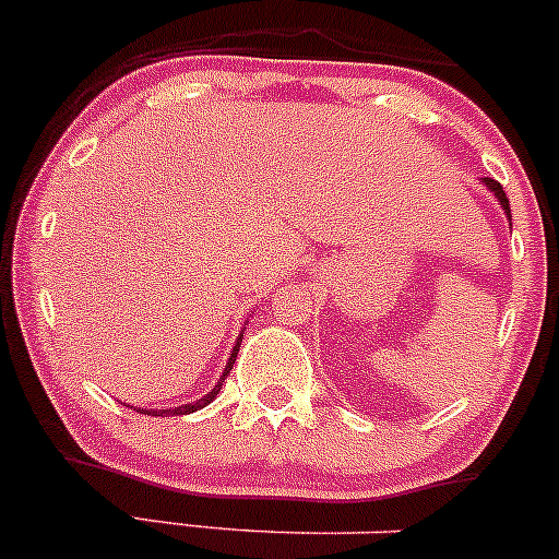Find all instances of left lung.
<instances>
[{
  "label": "left lung",
  "instance_id": "left-lung-1",
  "mask_svg": "<svg viewBox=\"0 0 559 559\" xmlns=\"http://www.w3.org/2000/svg\"><path fill=\"white\" fill-rule=\"evenodd\" d=\"M483 183H485V189H488V191H493V197H496V200H498V205L503 207V213H507V218L512 221V210H509V200H507V194H503L501 183L493 181V178H483ZM509 226H512V224H509Z\"/></svg>",
  "mask_w": 559,
  "mask_h": 559
}]
</instances>
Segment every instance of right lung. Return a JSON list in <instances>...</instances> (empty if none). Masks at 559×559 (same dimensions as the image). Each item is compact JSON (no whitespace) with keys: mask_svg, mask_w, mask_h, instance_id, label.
Segmentation results:
<instances>
[{"mask_svg":"<svg viewBox=\"0 0 559 559\" xmlns=\"http://www.w3.org/2000/svg\"><path fill=\"white\" fill-rule=\"evenodd\" d=\"M239 344H242V333H239L237 344H234L229 362H226V368H224V376L218 378V383H215V386L210 389V392L205 394V397H200L197 402H186V405H178V407H170V411H152V407H133V411H138V413H148V416H157V413H159V416H189V413H194V411H200V407L210 405V402H213L215 397H218L221 386H224V381H226V376L231 373V365H234V359H237Z\"/></svg>","mask_w":559,"mask_h":559,"instance_id":"right-lung-1","label":"right lung"}]
</instances>
